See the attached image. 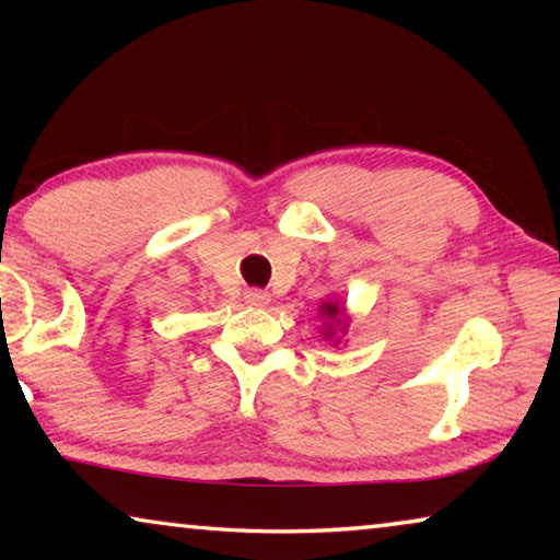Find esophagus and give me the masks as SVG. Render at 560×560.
<instances>
[{
	"label": "esophagus",
	"instance_id": "34e87169",
	"mask_svg": "<svg viewBox=\"0 0 560 560\" xmlns=\"http://www.w3.org/2000/svg\"><path fill=\"white\" fill-rule=\"evenodd\" d=\"M269 301H271V296H269L267 291H261V289H246L244 291V303H249V306L261 308V306H267Z\"/></svg>",
	"mask_w": 560,
	"mask_h": 560
}]
</instances>
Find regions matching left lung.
I'll return each instance as SVG.
<instances>
[{
  "label": "left lung",
  "instance_id": "obj_1",
  "mask_svg": "<svg viewBox=\"0 0 560 560\" xmlns=\"http://www.w3.org/2000/svg\"><path fill=\"white\" fill-rule=\"evenodd\" d=\"M320 314H324L326 318H338L340 320V316H343V308H338L336 303H324V306H320ZM326 336L328 338L334 336V330H326Z\"/></svg>",
  "mask_w": 560,
  "mask_h": 560
}]
</instances>
